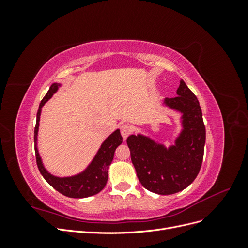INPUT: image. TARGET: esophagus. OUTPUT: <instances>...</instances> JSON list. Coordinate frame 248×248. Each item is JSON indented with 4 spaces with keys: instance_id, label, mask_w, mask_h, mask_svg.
<instances>
[{
    "instance_id": "1",
    "label": "esophagus",
    "mask_w": 248,
    "mask_h": 248,
    "mask_svg": "<svg viewBox=\"0 0 248 248\" xmlns=\"http://www.w3.org/2000/svg\"><path fill=\"white\" fill-rule=\"evenodd\" d=\"M131 133V126L129 124H122L121 125V134L124 140L128 138L129 134Z\"/></svg>"
}]
</instances>
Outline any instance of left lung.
I'll use <instances>...</instances> for the list:
<instances>
[{"instance_id":"8db88e82","label":"left lung","mask_w":248,"mask_h":248,"mask_svg":"<svg viewBox=\"0 0 248 248\" xmlns=\"http://www.w3.org/2000/svg\"><path fill=\"white\" fill-rule=\"evenodd\" d=\"M163 106L181 114V130L174 145L167 147L146 134H130L127 145L138 178L146 189L168 196L189 186L201 170L206 129L199 100L180 80L177 97L166 98Z\"/></svg>"}]
</instances>
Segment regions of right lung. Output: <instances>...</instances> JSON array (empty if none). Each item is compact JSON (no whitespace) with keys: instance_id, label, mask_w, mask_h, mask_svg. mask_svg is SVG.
I'll use <instances>...</instances> for the list:
<instances>
[{"instance_id":"right-lung-1","label":"right lung","mask_w":248,"mask_h":248,"mask_svg":"<svg viewBox=\"0 0 248 248\" xmlns=\"http://www.w3.org/2000/svg\"><path fill=\"white\" fill-rule=\"evenodd\" d=\"M61 86L62 84H60V82H54L50 86L48 92L44 96V98L40 103L38 111H37V120L34 130L37 166H38L40 174L46 180V182L60 193L73 199L88 198L100 192L104 188V186H106L108 178V169L112 159H114L115 151L117 147L122 144L123 139L121 133H120V129H116L114 132L110 133L102 141V144L100 145L99 149L97 150L91 162L76 175L59 177L49 172L44 167L38 150L39 122L43 106L59 91Z\"/></svg>"}]
</instances>
